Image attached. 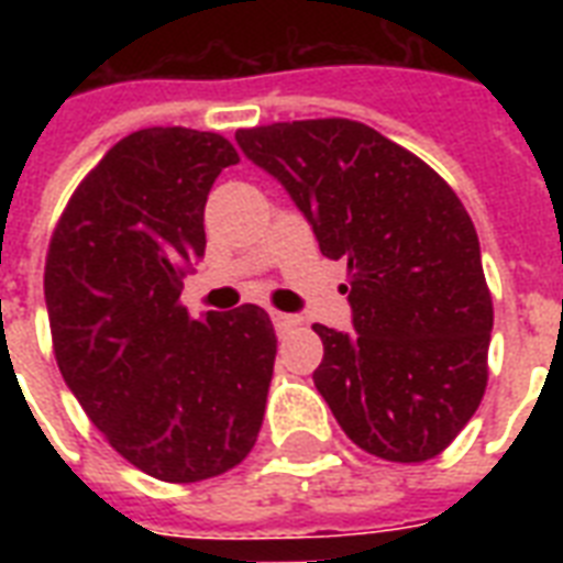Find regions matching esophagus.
<instances>
[{"mask_svg":"<svg viewBox=\"0 0 563 563\" xmlns=\"http://www.w3.org/2000/svg\"><path fill=\"white\" fill-rule=\"evenodd\" d=\"M272 321H274V330H277V333H286V330H291V327L300 324V318L289 316V312H272Z\"/></svg>","mask_w":563,"mask_h":563,"instance_id":"obj_1","label":"esophagus"}]
</instances>
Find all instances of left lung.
<instances>
[{"label":"left lung","mask_w":563,"mask_h":563,"mask_svg":"<svg viewBox=\"0 0 563 563\" xmlns=\"http://www.w3.org/2000/svg\"><path fill=\"white\" fill-rule=\"evenodd\" d=\"M316 233L347 260L353 330L316 324L312 379L353 444L427 462L479 409L494 327L479 236L455 192L415 154L351 119L236 131Z\"/></svg>","instance_id":"1"}]
</instances>
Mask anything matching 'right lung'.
Segmentation results:
<instances>
[{
    "mask_svg": "<svg viewBox=\"0 0 563 563\" xmlns=\"http://www.w3.org/2000/svg\"><path fill=\"white\" fill-rule=\"evenodd\" d=\"M239 163L219 134L145 128L84 178L46 256L57 368L110 446L163 482L236 467L263 427L272 318L245 303L192 318L184 274L203 256V203Z\"/></svg>",
    "mask_w": 563,
    "mask_h": 563,
    "instance_id": "add662e5",
    "label": "right lung"
}]
</instances>
